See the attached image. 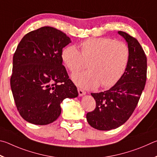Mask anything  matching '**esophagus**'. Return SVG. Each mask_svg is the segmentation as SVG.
I'll use <instances>...</instances> for the list:
<instances>
[{"mask_svg": "<svg viewBox=\"0 0 157 157\" xmlns=\"http://www.w3.org/2000/svg\"><path fill=\"white\" fill-rule=\"evenodd\" d=\"M78 92L79 97H82V96H83L86 94V92L81 89H78Z\"/></svg>", "mask_w": 157, "mask_h": 157, "instance_id": "esophagus-1", "label": "esophagus"}]
</instances>
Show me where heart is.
Masks as SVG:
<instances>
[{"instance_id":"1","label":"heart","mask_w":157,"mask_h":157,"mask_svg":"<svg viewBox=\"0 0 157 157\" xmlns=\"http://www.w3.org/2000/svg\"><path fill=\"white\" fill-rule=\"evenodd\" d=\"M79 49L73 45L65 47L61 58L71 72L84 69L87 63L89 71L71 76L76 86L84 89L112 86L121 78L130 61L127 44L112 38H89L79 44Z\"/></svg>"}]
</instances>
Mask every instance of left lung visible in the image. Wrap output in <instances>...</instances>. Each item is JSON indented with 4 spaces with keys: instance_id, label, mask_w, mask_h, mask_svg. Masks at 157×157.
Wrapping results in <instances>:
<instances>
[{
    "instance_id": "1",
    "label": "left lung",
    "mask_w": 157,
    "mask_h": 157,
    "mask_svg": "<svg viewBox=\"0 0 157 157\" xmlns=\"http://www.w3.org/2000/svg\"><path fill=\"white\" fill-rule=\"evenodd\" d=\"M130 49V58L123 75L106 91L91 93L96 108L86 115L89 124L98 130H110L125 123L133 113L147 78V57L135 38L119 31Z\"/></svg>"
}]
</instances>
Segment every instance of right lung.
<instances>
[{
    "label": "right lung",
    "instance_id": "right-lung-1",
    "mask_svg": "<svg viewBox=\"0 0 157 157\" xmlns=\"http://www.w3.org/2000/svg\"><path fill=\"white\" fill-rule=\"evenodd\" d=\"M71 43L65 33L42 27L22 38L13 56L10 85L21 116L35 125H48L61 113L66 98L78 97L63 65V48Z\"/></svg>",
    "mask_w": 157,
    "mask_h": 157
}]
</instances>
